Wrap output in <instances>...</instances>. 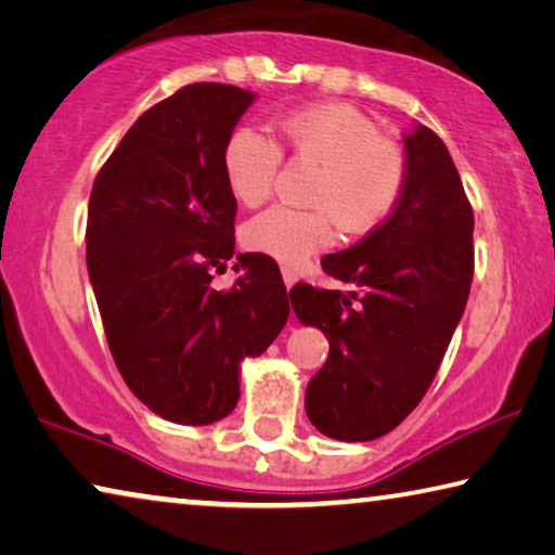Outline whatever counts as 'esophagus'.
Returning a JSON list of instances; mask_svg holds the SVG:
<instances>
[{
  "label": "esophagus",
  "instance_id": "34e87169",
  "mask_svg": "<svg viewBox=\"0 0 555 555\" xmlns=\"http://www.w3.org/2000/svg\"><path fill=\"white\" fill-rule=\"evenodd\" d=\"M281 276H284V284H286V288H292L294 284H296V269L294 267H281Z\"/></svg>",
  "mask_w": 555,
  "mask_h": 555
}]
</instances>
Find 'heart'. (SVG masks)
Instances as JSON below:
<instances>
[{"instance_id":"1","label":"heart","mask_w":555,"mask_h":555,"mask_svg":"<svg viewBox=\"0 0 555 555\" xmlns=\"http://www.w3.org/2000/svg\"><path fill=\"white\" fill-rule=\"evenodd\" d=\"M274 128L276 140L249 128L227 138V190L242 207H261L274 195L286 153L296 165L313 167L306 188L311 207H274L254 217L242 232L246 249L294 267L331 244L333 224L346 236H365L388 222L402 197L408 163L371 118L328 103L281 116Z\"/></svg>"}]
</instances>
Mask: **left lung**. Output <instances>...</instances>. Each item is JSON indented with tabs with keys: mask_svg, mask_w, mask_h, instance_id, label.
Wrapping results in <instances>:
<instances>
[{
	"mask_svg": "<svg viewBox=\"0 0 555 555\" xmlns=\"http://www.w3.org/2000/svg\"><path fill=\"white\" fill-rule=\"evenodd\" d=\"M404 163L388 222L321 259L348 292L304 281L288 292L298 321L331 346L306 388V412L340 442L388 435L417 408L469 298L474 212L452 155L435 130L417 126L404 135Z\"/></svg>",
	"mask_w": 555,
	"mask_h": 555,
	"instance_id": "obj_1",
	"label": "left lung"
}]
</instances>
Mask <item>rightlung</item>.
I'll return each mask as SVG.
<instances>
[{
	"instance_id": "obj_1",
	"label": "right lung",
	"mask_w": 555,
	"mask_h": 555,
	"mask_svg": "<svg viewBox=\"0 0 555 555\" xmlns=\"http://www.w3.org/2000/svg\"><path fill=\"white\" fill-rule=\"evenodd\" d=\"M254 93L190 83L140 116L95 175L86 263L122 380L155 415L209 425L240 400V363L288 319L279 267L234 254L236 199L222 153Z\"/></svg>"
}]
</instances>
